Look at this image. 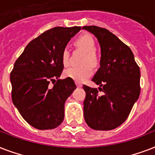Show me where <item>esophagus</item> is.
<instances>
[{"mask_svg": "<svg viewBox=\"0 0 155 155\" xmlns=\"http://www.w3.org/2000/svg\"><path fill=\"white\" fill-rule=\"evenodd\" d=\"M76 85L78 87H81V86H82L81 83H80V82H78V81H76Z\"/></svg>", "mask_w": 155, "mask_h": 155, "instance_id": "esophagus-1", "label": "esophagus"}]
</instances>
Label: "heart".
Returning a JSON list of instances; mask_svg holds the SVG:
<instances>
[{"mask_svg":"<svg viewBox=\"0 0 155 155\" xmlns=\"http://www.w3.org/2000/svg\"><path fill=\"white\" fill-rule=\"evenodd\" d=\"M75 44L78 48L82 49L86 52L81 61V64L84 65L80 67L74 66L69 68L64 71V74L67 78H70L77 81H83L90 78L93 73V69L90 64L95 66L99 62V59L95 52L96 51L95 42L91 35L85 34L79 36L76 39ZM69 56L70 53L68 48H64L61 52V61L64 66H69L70 64Z\"/></svg>","mask_w":155,"mask_h":155,"instance_id":"b5f03b06","label":"heart"}]
</instances>
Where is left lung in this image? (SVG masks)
<instances>
[{
    "instance_id": "1",
    "label": "left lung",
    "mask_w": 155,
    "mask_h": 155,
    "mask_svg": "<svg viewBox=\"0 0 155 155\" xmlns=\"http://www.w3.org/2000/svg\"><path fill=\"white\" fill-rule=\"evenodd\" d=\"M82 29L94 34L101 48L100 67L92 78L100 87L83 85L84 118L94 130H111L126 120L138 99L140 69L130 48L108 30L96 26Z\"/></svg>"
}]
</instances>
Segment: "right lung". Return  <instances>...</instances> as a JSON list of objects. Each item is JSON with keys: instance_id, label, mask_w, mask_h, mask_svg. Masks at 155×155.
<instances>
[{"instance_id": "1", "label": "right lung", "mask_w": 155, "mask_h": 155, "mask_svg": "<svg viewBox=\"0 0 155 155\" xmlns=\"http://www.w3.org/2000/svg\"><path fill=\"white\" fill-rule=\"evenodd\" d=\"M81 28L48 30L30 42L14 63L10 74L12 101L35 129H55L64 120L65 100L77 86L70 78L58 79L64 69L61 52Z\"/></svg>"}]
</instances>
